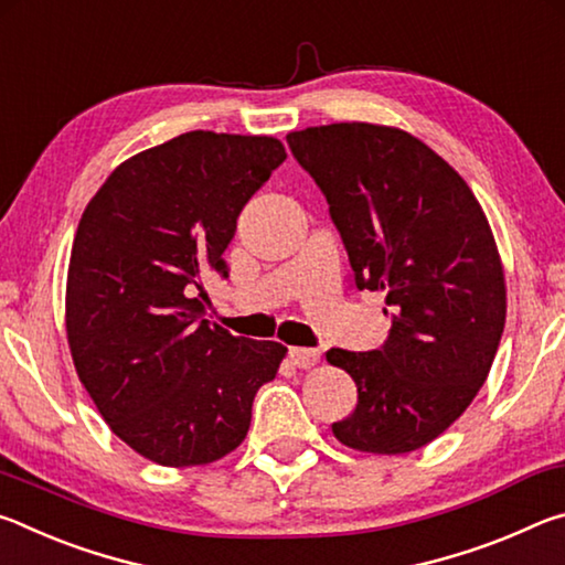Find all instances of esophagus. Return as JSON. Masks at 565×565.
<instances>
[{"instance_id": "1", "label": "esophagus", "mask_w": 565, "mask_h": 565, "mask_svg": "<svg viewBox=\"0 0 565 565\" xmlns=\"http://www.w3.org/2000/svg\"><path fill=\"white\" fill-rule=\"evenodd\" d=\"M321 353L317 349H301V347H291L289 349V361L296 369H311L313 363L319 361Z\"/></svg>"}]
</instances>
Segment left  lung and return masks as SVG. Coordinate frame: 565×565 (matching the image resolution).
<instances>
[{
    "label": "left lung",
    "instance_id": "1",
    "mask_svg": "<svg viewBox=\"0 0 565 565\" xmlns=\"http://www.w3.org/2000/svg\"><path fill=\"white\" fill-rule=\"evenodd\" d=\"M286 141L327 196L353 284L384 291L391 317L379 349L327 353L359 391L331 431L356 451H416L463 414L499 351L505 284L491 226L466 181L406 131L343 121Z\"/></svg>",
    "mask_w": 565,
    "mask_h": 565
}]
</instances>
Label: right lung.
<instances>
[{"label": "right lung", "instance_id": "1", "mask_svg": "<svg viewBox=\"0 0 565 565\" xmlns=\"http://www.w3.org/2000/svg\"><path fill=\"white\" fill-rule=\"evenodd\" d=\"M286 159L274 137L186 131L111 171L76 228L66 337L79 381L124 444L161 466L218 461L244 441L286 349L232 337L191 299L228 276L248 199Z\"/></svg>", "mask_w": 565, "mask_h": 565}]
</instances>
